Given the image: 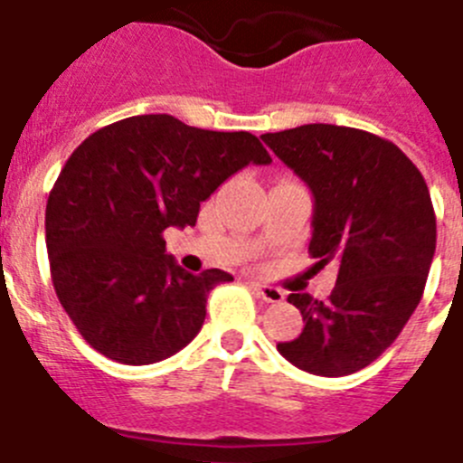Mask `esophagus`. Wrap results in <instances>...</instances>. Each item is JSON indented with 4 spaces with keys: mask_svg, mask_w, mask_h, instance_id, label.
<instances>
[{
    "mask_svg": "<svg viewBox=\"0 0 463 463\" xmlns=\"http://www.w3.org/2000/svg\"><path fill=\"white\" fill-rule=\"evenodd\" d=\"M254 290L259 293V298H261L263 302H272V305H277V302H281L286 298V293L281 288H277V286H268V284H259V281H254Z\"/></svg>",
    "mask_w": 463,
    "mask_h": 463,
    "instance_id": "obj_1",
    "label": "esophagus"
}]
</instances>
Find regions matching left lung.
I'll list each match as a JSON object with an SVG mask.
<instances>
[{
    "instance_id": "left-lung-1",
    "label": "left lung",
    "mask_w": 463,
    "mask_h": 463,
    "mask_svg": "<svg viewBox=\"0 0 463 463\" xmlns=\"http://www.w3.org/2000/svg\"><path fill=\"white\" fill-rule=\"evenodd\" d=\"M261 138L314 195L309 254L338 263L327 300L288 295L305 329L277 350L311 375H352L398 338L420 302L437 250L432 197L407 154L368 131L320 122Z\"/></svg>"
}]
</instances>
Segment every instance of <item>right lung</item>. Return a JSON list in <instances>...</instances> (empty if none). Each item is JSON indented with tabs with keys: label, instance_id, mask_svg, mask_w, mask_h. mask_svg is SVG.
<instances>
[{
	"label": "right lung",
	"instance_id": "obj_1",
	"mask_svg": "<svg viewBox=\"0 0 463 463\" xmlns=\"http://www.w3.org/2000/svg\"><path fill=\"white\" fill-rule=\"evenodd\" d=\"M270 161L248 131L165 113L113 122L74 149L47 200L45 241L61 307L88 345L145 366L197 336L209 290L234 277L179 268L163 232L193 227L224 179Z\"/></svg>",
	"mask_w": 463,
	"mask_h": 463
}]
</instances>
